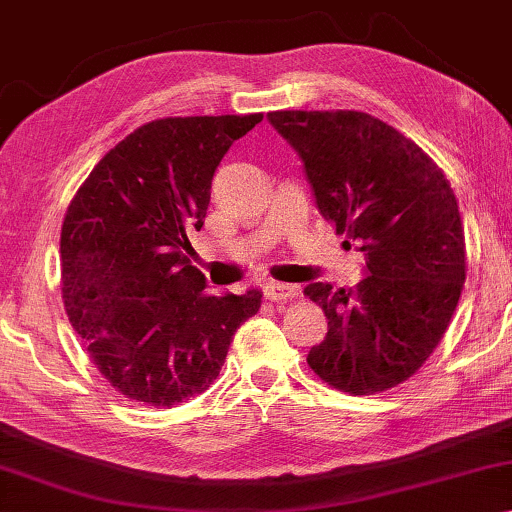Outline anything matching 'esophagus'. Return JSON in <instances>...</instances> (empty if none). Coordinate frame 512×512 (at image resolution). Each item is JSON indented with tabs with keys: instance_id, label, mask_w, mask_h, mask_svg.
<instances>
[{
	"instance_id": "34e87169",
	"label": "esophagus",
	"mask_w": 512,
	"mask_h": 512,
	"mask_svg": "<svg viewBox=\"0 0 512 512\" xmlns=\"http://www.w3.org/2000/svg\"><path fill=\"white\" fill-rule=\"evenodd\" d=\"M298 287L296 285H285V282H266L264 285V296L278 303V300H291L298 296Z\"/></svg>"
}]
</instances>
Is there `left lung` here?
<instances>
[{
    "instance_id": "8db88e82",
    "label": "left lung",
    "mask_w": 512,
    "mask_h": 512,
    "mask_svg": "<svg viewBox=\"0 0 512 512\" xmlns=\"http://www.w3.org/2000/svg\"><path fill=\"white\" fill-rule=\"evenodd\" d=\"M266 118L298 152L321 216L360 241L367 259V275L351 289L305 287L328 319L307 364L353 396L392 389L431 358L465 285V230L451 184L415 141L369 113Z\"/></svg>"
}]
</instances>
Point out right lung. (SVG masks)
<instances>
[{
	"label": "right lung",
	"instance_id": "add662e5",
	"mask_svg": "<svg viewBox=\"0 0 512 512\" xmlns=\"http://www.w3.org/2000/svg\"><path fill=\"white\" fill-rule=\"evenodd\" d=\"M250 116L161 118L100 159L61 227L63 303L97 371L125 399L173 408L214 383L262 291L207 294L191 266L209 189Z\"/></svg>",
	"mask_w": 512,
	"mask_h": 512
}]
</instances>
